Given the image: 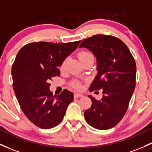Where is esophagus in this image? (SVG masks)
Here are the masks:
<instances>
[{
    "label": "esophagus",
    "mask_w": 152,
    "mask_h": 152,
    "mask_svg": "<svg viewBox=\"0 0 152 152\" xmlns=\"http://www.w3.org/2000/svg\"><path fill=\"white\" fill-rule=\"evenodd\" d=\"M84 94H80V93H75L74 94V97L75 98H79V97H83Z\"/></svg>",
    "instance_id": "1"
}]
</instances>
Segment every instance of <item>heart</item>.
<instances>
[{
  "label": "heart",
  "mask_w": 152,
  "mask_h": 152,
  "mask_svg": "<svg viewBox=\"0 0 152 152\" xmlns=\"http://www.w3.org/2000/svg\"><path fill=\"white\" fill-rule=\"evenodd\" d=\"M93 58L92 55H91L90 53H89V52H86V51L81 52V53H80L79 55V60H80V61H81H81H84V60L88 59V58ZM67 62H68L67 59H66L64 61H63L62 65H61V69L64 70L65 68H66ZM73 86H74V88H76V89H81V84H79V83H77V82L73 83Z\"/></svg>",
  "instance_id": "b5f03b06"
}]
</instances>
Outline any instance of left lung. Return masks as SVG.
<instances>
[{
  "label": "left lung",
  "instance_id": "left-lung-1",
  "mask_svg": "<svg viewBox=\"0 0 152 152\" xmlns=\"http://www.w3.org/2000/svg\"><path fill=\"white\" fill-rule=\"evenodd\" d=\"M79 48L88 49L96 58L97 75L89 90H103L100 100L88 96L92 104L84 118L93 128L110 129L128 110L136 86V62L126 44L115 37L96 34L84 39Z\"/></svg>",
  "mask_w": 152,
  "mask_h": 152
}]
</instances>
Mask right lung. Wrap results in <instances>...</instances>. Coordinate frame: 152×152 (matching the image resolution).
I'll return each mask as SVG.
<instances>
[{"label": "right lung", "instance_id": "right-lung-1", "mask_svg": "<svg viewBox=\"0 0 152 152\" xmlns=\"http://www.w3.org/2000/svg\"><path fill=\"white\" fill-rule=\"evenodd\" d=\"M80 42H31L21 48L11 68L13 88L21 109L38 127L49 129L62 121L73 94L64 89L53 95L50 80L60 76L58 67Z\"/></svg>", "mask_w": 152, "mask_h": 152}]
</instances>
